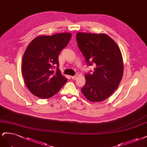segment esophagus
<instances>
[{
    "label": "esophagus",
    "mask_w": 147,
    "mask_h": 147,
    "mask_svg": "<svg viewBox=\"0 0 147 147\" xmlns=\"http://www.w3.org/2000/svg\"><path fill=\"white\" fill-rule=\"evenodd\" d=\"M71 78L73 80H75L77 79V76H71Z\"/></svg>",
    "instance_id": "esophagus-1"
}]
</instances>
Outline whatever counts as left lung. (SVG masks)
Returning <instances> with one entry per match:
<instances>
[{"mask_svg": "<svg viewBox=\"0 0 147 147\" xmlns=\"http://www.w3.org/2000/svg\"><path fill=\"white\" fill-rule=\"evenodd\" d=\"M76 40L88 66L94 71L85 75L86 84L81 89L91 102L105 101L119 86L123 74V61L120 48L105 34L79 32Z\"/></svg>", "mask_w": 147, "mask_h": 147, "instance_id": "8db88e82", "label": "left lung"}]
</instances>
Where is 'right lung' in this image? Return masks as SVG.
I'll return each instance as SVG.
<instances>
[{"mask_svg":"<svg viewBox=\"0 0 147 147\" xmlns=\"http://www.w3.org/2000/svg\"><path fill=\"white\" fill-rule=\"evenodd\" d=\"M71 37L70 33L38 36L27 46L22 58V74L27 87L36 96L49 98L67 82L59 69V55Z\"/></svg>","mask_w":147,"mask_h":147,"instance_id":"right-lung-1","label":"right lung"}]
</instances>
